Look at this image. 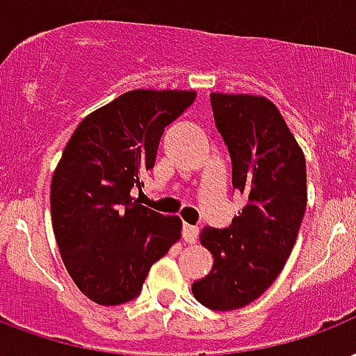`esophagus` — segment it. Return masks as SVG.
<instances>
[{
    "label": "esophagus",
    "instance_id": "obj_1",
    "mask_svg": "<svg viewBox=\"0 0 356 356\" xmlns=\"http://www.w3.org/2000/svg\"><path fill=\"white\" fill-rule=\"evenodd\" d=\"M198 226L183 225V239H185L186 243H194L198 239Z\"/></svg>",
    "mask_w": 356,
    "mask_h": 356
}]
</instances>
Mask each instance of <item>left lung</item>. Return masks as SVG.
<instances>
[{
	"label": "left lung",
	"instance_id": "1",
	"mask_svg": "<svg viewBox=\"0 0 356 356\" xmlns=\"http://www.w3.org/2000/svg\"><path fill=\"white\" fill-rule=\"evenodd\" d=\"M211 107L232 185L247 204L228 228L202 230L213 268L192 283V294L209 309L232 312L266 292L291 257L307 204L305 158L268 97L213 92Z\"/></svg>",
	"mask_w": 356,
	"mask_h": 356
}]
</instances>
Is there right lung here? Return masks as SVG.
<instances>
[{"label":"right lung","mask_w":356,"mask_h":356,"mask_svg":"<svg viewBox=\"0 0 356 356\" xmlns=\"http://www.w3.org/2000/svg\"><path fill=\"white\" fill-rule=\"evenodd\" d=\"M194 90H131L81 120L51 185L52 230L65 270L84 296L118 305L138 296L151 266L181 238V218L131 198L154 168L165 126Z\"/></svg>","instance_id":"add662e5"}]
</instances>
